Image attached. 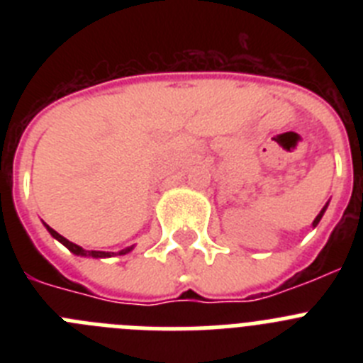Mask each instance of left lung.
<instances>
[{
    "instance_id": "1",
    "label": "left lung",
    "mask_w": 363,
    "mask_h": 363,
    "mask_svg": "<svg viewBox=\"0 0 363 363\" xmlns=\"http://www.w3.org/2000/svg\"><path fill=\"white\" fill-rule=\"evenodd\" d=\"M323 213H325V207H323V209H322V211H320V214H318V216H316V220H314V221H313V225H314V227L318 225V221H320V220H322Z\"/></svg>"
}]
</instances>
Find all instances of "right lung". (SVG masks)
<instances>
[{
	"label": "right lung",
	"instance_id": "obj_1",
	"mask_svg": "<svg viewBox=\"0 0 363 363\" xmlns=\"http://www.w3.org/2000/svg\"><path fill=\"white\" fill-rule=\"evenodd\" d=\"M47 230H49V233L52 234V236L57 240V242H62L63 245H65L70 252H74V255H78V256H92V258H105V256H111V252H104V251H85V249H82V247L76 245V243H72V242H69V240H67V238H63L62 234H57L56 230H54L52 227H49V225H47ZM130 249H133V247H130ZM130 249H125V251H121L120 255H125V252H129Z\"/></svg>",
	"mask_w": 363,
	"mask_h": 363
}]
</instances>
